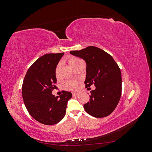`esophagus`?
<instances>
[{"label":"esophagus","instance_id":"1","mask_svg":"<svg viewBox=\"0 0 152 152\" xmlns=\"http://www.w3.org/2000/svg\"><path fill=\"white\" fill-rule=\"evenodd\" d=\"M72 95H73V96H76L77 95H79V93H72Z\"/></svg>","mask_w":152,"mask_h":152}]
</instances>
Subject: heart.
Returning a JSON list of instances; mask_svg holds the SVG:
<instances>
[{"label":"heart","mask_w":152,"mask_h":152,"mask_svg":"<svg viewBox=\"0 0 152 152\" xmlns=\"http://www.w3.org/2000/svg\"><path fill=\"white\" fill-rule=\"evenodd\" d=\"M82 60L80 58H78L77 57H72L69 60V64H70L72 68H73L77 63H79ZM60 67L61 63H59L57 65L56 68V71H55V73H56V76L57 77L59 75V69H60ZM63 87L66 90H76L77 89V82L74 80H67L63 82Z\"/></svg>","instance_id":"1"}]
</instances>
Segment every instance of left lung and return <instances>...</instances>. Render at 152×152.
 <instances>
[{
  "label": "left lung",
  "mask_w": 152,
  "mask_h": 152,
  "mask_svg": "<svg viewBox=\"0 0 152 152\" xmlns=\"http://www.w3.org/2000/svg\"><path fill=\"white\" fill-rule=\"evenodd\" d=\"M73 56L86 63V87L94 84L90 100L84 104L86 112L91 116L102 118L111 114L120 101L122 93V75L120 68L112 56L95 46L80 50H71Z\"/></svg>",
  "instance_id": "1"
}]
</instances>
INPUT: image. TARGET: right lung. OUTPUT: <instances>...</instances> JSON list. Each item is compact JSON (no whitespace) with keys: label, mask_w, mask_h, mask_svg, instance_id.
Returning <instances> with one entry per match:
<instances>
[{"label":"right lung","mask_w":152,"mask_h":152,"mask_svg":"<svg viewBox=\"0 0 152 152\" xmlns=\"http://www.w3.org/2000/svg\"><path fill=\"white\" fill-rule=\"evenodd\" d=\"M62 53L44 55L32 64L24 78L22 96L25 107L35 120L45 125H54L61 121L66 113L70 92L62 91L55 96L52 91L56 83V68Z\"/></svg>","instance_id":"add662e5"}]
</instances>
